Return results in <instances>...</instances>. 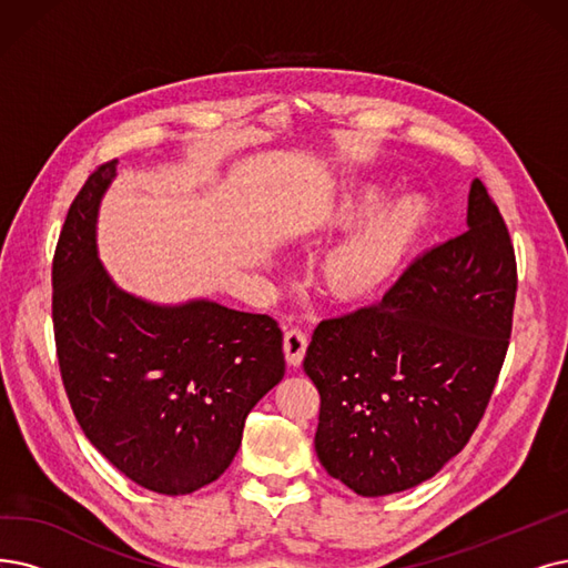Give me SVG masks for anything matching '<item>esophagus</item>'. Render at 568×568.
<instances>
[{
    "mask_svg": "<svg viewBox=\"0 0 568 568\" xmlns=\"http://www.w3.org/2000/svg\"><path fill=\"white\" fill-rule=\"evenodd\" d=\"M307 349V333L298 326H291L284 333V352H286V361L291 366H301L303 356Z\"/></svg>",
    "mask_w": 568,
    "mask_h": 568,
    "instance_id": "obj_1",
    "label": "esophagus"
}]
</instances>
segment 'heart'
<instances>
[{
	"label": "heart",
	"instance_id": "obj_1",
	"mask_svg": "<svg viewBox=\"0 0 568 568\" xmlns=\"http://www.w3.org/2000/svg\"><path fill=\"white\" fill-rule=\"evenodd\" d=\"M377 193H366L343 205V216L368 210ZM424 219V205L417 197H405L384 210L371 223L363 225L352 237L328 254L324 263V282L337 296L354 298L382 284L394 267L403 244Z\"/></svg>",
	"mask_w": 568,
	"mask_h": 568
}]
</instances>
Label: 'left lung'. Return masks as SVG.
Returning <instances> with one entry per match:
<instances>
[{
    "instance_id": "1",
    "label": "left lung",
    "mask_w": 568,
    "mask_h": 568,
    "mask_svg": "<svg viewBox=\"0 0 568 568\" xmlns=\"http://www.w3.org/2000/svg\"><path fill=\"white\" fill-rule=\"evenodd\" d=\"M468 229L415 258L371 305L328 316L303 368L320 392L314 449L361 496L417 487L470 440L506 361L517 265L480 179Z\"/></svg>"
}]
</instances>
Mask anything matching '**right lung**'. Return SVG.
Listing matches in <instances>:
<instances>
[{
	"instance_id": "right-lung-1",
	"label": "right lung",
	"mask_w": 568,
	"mask_h": 568,
	"mask_svg": "<svg viewBox=\"0 0 568 568\" xmlns=\"http://www.w3.org/2000/svg\"><path fill=\"white\" fill-rule=\"evenodd\" d=\"M119 161L77 193L53 256V333L67 398L85 438L125 478L191 494L221 478L248 410L284 377L282 328L210 301L151 305L98 258L100 197Z\"/></svg>"
}]
</instances>
